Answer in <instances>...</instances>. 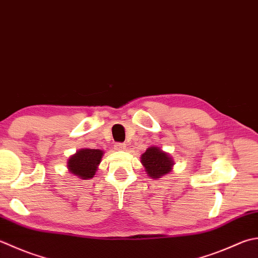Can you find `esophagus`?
Returning <instances> with one entry per match:
<instances>
[{
  "instance_id": "obj_1",
  "label": "esophagus",
  "mask_w": 258,
  "mask_h": 258,
  "mask_svg": "<svg viewBox=\"0 0 258 258\" xmlns=\"http://www.w3.org/2000/svg\"><path fill=\"white\" fill-rule=\"evenodd\" d=\"M126 149V145L124 143H116L114 145V150L115 151H124Z\"/></svg>"
}]
</instances>
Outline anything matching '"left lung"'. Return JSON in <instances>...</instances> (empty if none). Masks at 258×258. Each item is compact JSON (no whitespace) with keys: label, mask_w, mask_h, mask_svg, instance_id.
I'll return each mask as SVG.
<instances>
[{"label":"left lung","mask_w":258,"mask_h":258,"mask_svg":"<svg viewBox=\"0 0 258 258\" xmlns=\"http://www.w3.org/2000/svg\"><path fill=\"white\" fill-rule=\"evenodd\" d=\"M141 163L150 178L158 180L172 171L174 161L168 152H164L159 146L153 145L146 149L141 155Z\"/></svg>","instance_id":"8db88e82"}]
</instances>
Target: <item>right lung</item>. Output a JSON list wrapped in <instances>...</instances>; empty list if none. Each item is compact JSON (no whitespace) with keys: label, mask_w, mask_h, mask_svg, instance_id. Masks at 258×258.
<instances>
[{"label":"right lung","mask_w":258,"mask_h":258,"mask_svg":"<svg viewBox=\"0 0 258 258\" xmlns=\"http://www.w3.org/2000/svg\"><path fill=\"white\" fill-rule=\"evenodd\" d=\"M104 151L98 149H80L67 161L69 172L82 180L94 178L102 161Z\"/></svg>","instance_id":"right-lung-1"}]
</instances>
